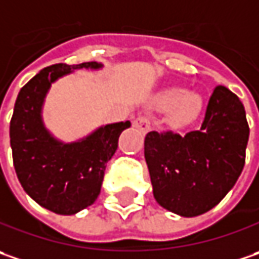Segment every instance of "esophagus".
I'll list each match as a JSON object with an SVG mask.
<instances>
[{"instance_id":"esophagus-1","label":"esophagus","mask_w":259,"mask_h":259,"mask_svg":"<svg viewBox=\"0 0 259 259\" xmlns=\"http://www.w3.org/2000/svg\"><path fill=\"white\" fill-rule=\"evenodd\" d=\"M133 126L136 129L142 130V132H148L149 127H151V123H149V118L145 117V116H139L133 120Z\"/></svg>"}]
</instances>
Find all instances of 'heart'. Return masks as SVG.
<instances>
[{"mask_svg": "<svg viewBox=\"0 0 259 259\" xmlns=\"http://www.w3.org/2000/svg\"><path fill=\"white\" fill-rule=\"evenodd\" d=\"M156 104L161 108H174L172 120L177 124H187L200 114L203 108V97L196 93H188L183 87H171L158 97Z\"/></svg>", "mask_w": 259, "mask_h": 259, "instance_id": "heart-1", "label": "heart"}]
</instances>
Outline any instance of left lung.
Instances as JSON below:
<instances>
[{"label":"left lung","mask_w":259,"mask_h":259,"mask_svg":"<svg viewBox=\"0 0 259 259\" xmlns=\"http://www.w3.org/2000/svg\"><path fill=\"white\" fill-rule=\"evenodd\" d=\"M248 139L249 126L241 100L218 85L200 129L186 135L174 130L146 135L145 159L156 201L184 218L219 204L243 169Z\"/></svg>","instance_id":"left-lung-1"}]
</instances>
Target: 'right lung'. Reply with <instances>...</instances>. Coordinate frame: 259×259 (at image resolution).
Returning a JSON list of instances; mask_svg holds the SVG:
<instances>
[{
  "label": "right lung",
  "instance_id": "1",
  "mask_svg": "<svg viewBox=\"0 0 259 259\" xmlns=\"http://www.w3.org/2000/svg\"><path fill=\"white\" fill-rule=\"evenodd\" d=\"M98 69L101 63H56L41 69L18 93L10 121V143L18 181L41 207L75 214L91 206L101 191L107 162L130 121L103 126L75 143L53 139L41 123V104L53 81L73 69Z\"/></svg>",
  "mask_w": 259,
  "mask_h": 259
}]
</instances>
